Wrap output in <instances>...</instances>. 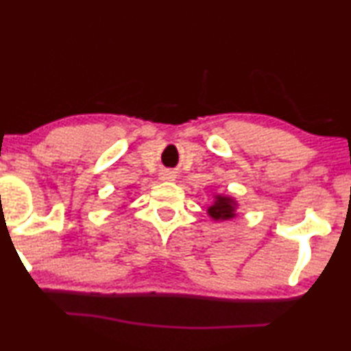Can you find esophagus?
Wrapping results in <instances>:
<instances>
[{"label": "esophagus", "mask_w": 351, "mask_h": 351, "mask_svg": "<svg viewBox=\"0 0 351 351\" xmlns=\"http://www.w3.org/2000/svg\"><path fill=\"white\" fill-rule=\"evenodd\" d=\"M175 178H176V173L171 170H165L160 173V180L162 181H173Z\"/></svg>", "instance_id": "esophagus-1"}]
</instances>
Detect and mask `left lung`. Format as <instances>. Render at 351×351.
I'll list each match as a JSON object with an SVG mask.
<instances>
[{
    "mask_svg": "<svg viewBox=\"0 0 351 351\" xmlns=\"http://www.w3.org/2000/svg\"><path fill=\"white\" fill-rule=\"evenodd\" d=\"M214 201L208 206V216L216 222L230 221L239 216V201L230 194L213 193Z\"/></svg>",
    "mask_w": 351,
    "mask_h": 351,
    "instance_id": "left-lung-1",
    "label": "left lung"
}]
</instances>
